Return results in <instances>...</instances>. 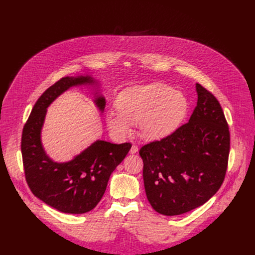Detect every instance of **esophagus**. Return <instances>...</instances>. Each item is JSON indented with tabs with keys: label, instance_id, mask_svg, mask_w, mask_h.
Returning a JSON list of instances; mask_svg holds the SVG:
<instances>
[{
	"label": "esophagus",
	"instance_id": "obj_1",
	"mask_svg": "<svg viewBox=\"0 0 255 255\" xmlns=\"http://www.w3.org/2000/svg\"><path fill=\"white\" fill-rule=\"evenodd\" d=\"M137 151H138V146H137V145H132L131 149H130V153H131V154H134V153H136Z\"/></svg>",
	"mask_w": 255,
	"mask_h": 255
}]
</instances>
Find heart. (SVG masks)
<instances>
[{
    "label": "heart",
    "mask_w": 255,
    "mask_h": 255,
    "mask_svg": "<svg viewBox=\"0 0 255 255\" xmlns=\"http://www.w3.org/2000/svg\"><path fill=\"white\" fill-rule=\"evenodd\" d=\"M119 108H110L106 120L118 138L132 131V122H139L145 139H160L171 134L186 118L189 103L186 96L162 84L138 86L125 90L118 99Z\"/></svg>",
    "instance_id": "obj_1"
}]
</instances>
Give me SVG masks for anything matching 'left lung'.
<instances>
[{
  "label": "left lung",
  "instance_id": "obj_1",
  "mask_svg": "<svg viewBox=\"0 0 255 255\" xmlns=\"http://www.w3.org/2000/svg\"><path fill=\"white\" fill-rule=\"evenodd\" d=\"M197 107L171 135L141 147L145 193L159 214L176 216L204 205L220 189L230 133L218 100L196 84Z\"/></svg>",
  "mask_w": 255,
  "mask_h": 255
}]
</instances>
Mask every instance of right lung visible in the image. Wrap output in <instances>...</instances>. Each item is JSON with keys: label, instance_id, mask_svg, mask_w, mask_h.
Wrapping results in <instances>:
<instances>
[{"label": "right lung", "instance_id": "add662e5", "mask_svg": "<svg viewBox=\"0 0 255 255\" xmlns=\"http://www.w3.org/2000/svg\"><path fill=\"white\" fill-rule=\"evenodd\" d=\"M82 86L98 89L94 103L103 113L106 100L99 92V81L92 76L65 77L35 103L21 140L25 176L31 192L46 205L67 214H84L98 205L111 173L131 148L127 142L114 144L99 139L69 161L57 162L48 156L41 141L47 108L70 88Z\"/></svg>", "mask_w": 255, "mask_h": 255}]
</instances>
